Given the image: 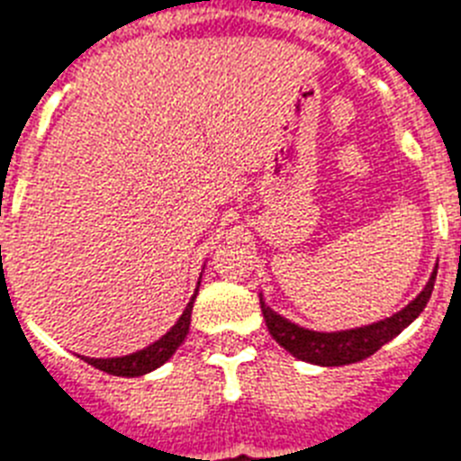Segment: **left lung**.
Returning a JSON list of instances; mask_svg holds the SVG:
<instances>
[{
    "label": "left lung",
    "instance_id": "8db88e82",
    "mask_svg": "<svg viewBox=\"0 0 461 461\" xmlns=\"http://www.w3.org/2000/svg\"><path fill=\"white\" fill-rule=\"evenodd\" d=\"M436 272L438 265L429 276L427 285L421 288L420 295L412 303L405 304L401 312L392 314L389 319H382L377 323H368L361 328H349V330H335V332H319L309 330V328L297 326L278 312H274L269 304L262 300L260 293V307L265 323L269 328V335L276 339L285 351L300 358V361L314 363V366H323V368H332V366H349V363H358L363 358L373 356L375 351L382 349L386 342H392L396 335L405 330V328L424 312L431 290L436 284Z\"/></svg>",
    "mask_w": 461,
    "mask_h": 461
}]
</instances>
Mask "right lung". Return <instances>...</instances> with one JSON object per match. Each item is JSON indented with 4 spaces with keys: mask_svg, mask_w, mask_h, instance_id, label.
<instances>
[{
    "mask_svg": "<svg viewBox=\"0 0 461 461\" xmlns=\"http://www.w3.org/2000/svg\"><path fill=\"white\" fill-rule=\"evenodd\" d=\"M199 285L201 276L199 284H196L194 295H192V300H189L187 307H185L183 316L176 321V326L166 332V335H161L157 342L149 344V347L135 351V354L114 356V358H91V356H79V358L81 361H86L88 366H93V368L103 370V373L107 375H117V377H140V375L157 370L158 366H164V363L176 354L177 347H180V344L185 342V338H187L189 323H192V307H194V300L196 295H199Z\"/></svg>",
    "mask_w": 461,
    "mask_h": 461,
    "instance_id": "1",
    "label": "right lung"
}]
</instances>
